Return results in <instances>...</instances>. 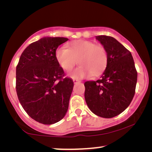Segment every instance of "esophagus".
Instances as JSON below:
<instances>
[{"instance_id": "obj_1", "label": "esophagus", "mask_w": 152, "mask_h": 152, "mask_svg": "<svg viewBox=\"0 0 152 152\" xmlns=\"http://www.w3.org/2000/svg\"><path fill=\"white\" fill-rule=\"evenodd\" d=\"M73 82L75 83V84H77V83H78V82H80V80H76V79H73Z\"/></svg>"}]
</instances>
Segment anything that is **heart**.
I'll return each instance as SVG.
<instances>
[{
  "mask_svg": "<svg viewBox=\"0 0 152 152\" xmlns=\"http://www.w3.org/2000/svg\"><path fill=\"white\" fill-rule=\"evenodd\" d=\"M55 57L59 65L66 72L73 68L77 60L80 66L71 74L72 77L76 79L91 75L98 76L106 69L108 64V54L103 45L82 39L70 42L67 48H58Z\"/></svg>",
  "mask_w": 152,
  "mask_h": 152,
  "instance_id": "1",
  "label": "heart"
}]
</instances>
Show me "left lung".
<instances>
[{
    "label": "left lung",
    "instance_id": "1",
    "mask_svg": "<svg viewBox=\"0 0 152 152\" xmlns=\"http://www.w3.org/2000/svg\"><path fill=\"white\" fill-rule=\"evenodd\" d=\"M95 37L107 50L108 64L99 80L84 83V97L93 113L111 118L119 115L130 104L138 73L132 53L123 45L111 37Z\"/></svg>",
    "mask_w": 152,
    "mask_h": 152
}]
</instances>
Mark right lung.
<instances>
[{
	"mask_svg": "<svg viewBox=\"0 0 152 152\" xmlns=\"http://www.w3.org/2000/svg\"><path fill=\"white\" fill-rule=\"evenodd\" d=\"M68 39L43 37L28 45L16 70V90L20 104L39 123L53 124L65 116L73 82L57 63V48Z\"/></svg>",
	"mask_w": 152,
	"mask_h": 152,
	"instance_id": "1",
	"label": "right lung"
}]
</instances>
